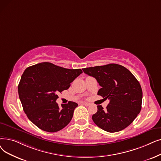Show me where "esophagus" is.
<instances>
[{
	"instance_id": "esophagus-1",
	"label": "esophagus",
	"mask_w": 161,
	"mask_h": 161,
	"mask_svg": "<svg viewBox=\"0 0 161 161\" xmlns=\"http://www.w3.org/2000/svg\"><path fill=\"white\" fill-rule=\"evenodd\" d=\"M83 105H85L86 107H89V105H90V104L89 103H86V102H84V103H82Z\"/></svg>"
}]
</instances>
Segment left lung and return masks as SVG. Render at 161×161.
I'll use <instances>...</instances> for the list:
<instances>
[{
	"mask_svg": "<svg viewBox=\"0 0 161 161\" xmlns=\"http://www.w3.org/2000/svg\"><path fill=\"white\" fill-rule=\"evenodd\" d=\"M82 69L95 78L101 86L97 95L110 100L106 109L97 106V112L92 116L95 124L110 133L128 127L142 109V89L135 76L127 68L117 64Z\"/></svg>",
	"mask_w": 161,
	"mask_h": 161,
	"instance_id": "1",
	"label": "left lung"
}]
</instances>
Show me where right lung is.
I'll return each mask as SVG.
<instances>
[{
    "label": "right lung",
    "instance_id": "add662e5",
    "mask_svg": "<svg viewBox=\"0 0 161 161\" xmlns=\"http://www.w3.org/2000/svg\"><path fill=\"white\" fill-rule=\"evenodd\" d=\"M81 69H67L50 62L27 68L18 85V94L27 118L41 130L56 132L71 121L76 103L58 107V93L68 89L81 73Z\"/></svg>",
    "mask_w": 161,
    "mask_h": 161
}]
</instances>
